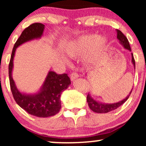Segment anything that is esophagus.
<instances>
[{
  "mask_svg": "<svg viewBox=\"0 0 146 146\" xmlns=\"http://www.w3.org/2000/svg\"><path fill=\"white\" fill-rule=\"evenodd\" d=\"M70 77H71V80L72 81L75 80V79L79 78V75L77 73H72L71 75H70Z\"/></svg>",
  "mask_w": 146,
  "mask_h": 146,
  "instance_id": "esophagus-1",
  "label": "esophagus"
}]
</instances>
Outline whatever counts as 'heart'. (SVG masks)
Masks as SVG:
<instances>
[{
	"label": "heart",
	"instance_id": "obj_1",
	"mask_svg": "<svg viewBox=\"0 0 146 146\" xmlns=\"http://www.w3.org/2000/svg\"><path fill=\"white\" fill-rule=\"evenodd\" d=\"M108 44L106 38L103 36L89 34L80 36L66 45L64 52L72 58L82 56L86 53L84 60L86 64L97 61L105 51Z\"/></svg>",
	"mask_w": 146,
	"mask_h": 146
}]
</instances>
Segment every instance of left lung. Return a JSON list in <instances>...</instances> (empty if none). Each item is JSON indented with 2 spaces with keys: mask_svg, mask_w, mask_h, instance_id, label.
I'll list each match as a JSON object with an SVG mask.
<instances>
[{
  "mask_svg": "<svg viewBox=\"0 0 146 146\" xmlns=\"http://www.w3.org/2000/svg\"><path fill=\"white\" fill-rule=\"evenodd\" d=\"M117 38L118 39L119 42V44L123 46V48H125V49L128 50V51H131V48L130 46V44H129V42L127 39V38L125 37L123 33L121 32V31L117 29ZM131 56H132V63L133 64L134 68L135 69V59H134L133 57V54L131 53ZM132 89L130 90V92L129 93V94L127 95V97L123 100H121V101L116 102V103H113V104H106V103H103V102H99L95 100L91 97V95L90 93H88V95H87V102H88V104L89 108H90V110H93V112L97 113H108V112L112 111V110H114L115 109H117V108H119V106L123 104V103H125V101L128 100L129 97H130V94L132 93Z\"/></svg>",
  "mask_w": 146,
  "mask_h": 146,
  "instance_id": "left-lung-1",
  "label": "left lung"
}]
</instances>
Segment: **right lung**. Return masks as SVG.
Wrapping results in <instances>:
<instances>
[{
  "label": "right lung",
  "mask_w": 146,
  "mask_h": 146,
  "mask_svg": "<svg viewBox=\"0 0 146 146\" xmlns=\"http://www.w3.org/2000/svg\"><path fill=\"white\" fill-rule=\"evenodd\" d=\"M44 29V25L42 23H33L26 28L15 43L9 64L10 87L15 101L25 111L38 117H48L56 115L61 108L62 93L71 84L67 74L58 75L54 71H49L40 88L36 93H22L16 87L12 78L16 48L25 42L41 38Z\"/></svg>",
  "instance_id": "right-lung-1"
}]
</instances>
